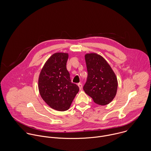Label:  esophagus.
Returning <instances> with one entry per match:
<instances>
[{
    "instance_id": "obj_1",
    "label": "esophagus",
    "mask_w": 151,
    "mask_h": 151,
    "mask_svg": "<svg viewBox=\"0 0 151 151\" xmlns=\"http://www.w3.org/2000/svg\"><path fill=\"white\" fill-rule=\"evenodd\" d=\"M78 86H79V88H80V90H81V89H82V88H83V85H82V84H81V83H78Z\"/></svg>"
}]
</instances>
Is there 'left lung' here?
I'll return each mask as SVG.
<instances>
[{
  "mask_svg": "<svg viewBox=\"0 0 151 151\" xmlns=\"http://www.w3.org/2000/svg\"><path fill=\"white\" fill-rule=\"evenodd\" d=\"M88 77L83 89L94 102L106 105L115 97L117 89V77L106 60L96 53L85 56Z\"/></svg>",
  "mask_w": 151,
  "mask_h": 151,
  "instance_id": "8db88e82",
  "label": "left lung"
}]
</instances>
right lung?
<instances>
[{
	"label": "right lung",
	"mask_w": 151,
	"mask_h": 151,
	"mask_svg": "<svg viewBox=\"0 0 151 151\" xmlns=\"http://www.w3.org/2000/svg\"><path fill=\"white\" fill-rule=\"evenodd\" d=\"M68 55L56 53L43 65L38 80V88L43 101L58 111L68 110L79 87L72 83L66 63Z\"/></svg>",
	"instance_id": "obj_1"
}]
</instances>
